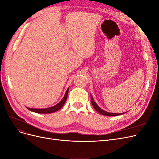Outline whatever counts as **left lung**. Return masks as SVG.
Segmentation results:
<instances>
[{"instance_id": "1", "label": "left lung", "mask_w": 159, "mask_h": 159, "mask_svg": "<svg viewBox=\"0 0 159 159\" xmlns=\"http://www.w3.org/2000/svg\"><path fill=\"white\" fill-rule=\"evenodd\" d=\"M91 103H92V104L93 105V108H94V109L96 111H98L99 113H100V114H102L103 115H105V116H118V115H122V114L125 113H111L107 112V111H105L102 109L101 108H99V107H98V105L95 103L94 101H93V99L92 96H91Z\"/></svg>"}]
</instances>
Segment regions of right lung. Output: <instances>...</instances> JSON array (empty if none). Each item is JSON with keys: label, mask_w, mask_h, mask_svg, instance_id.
<instances>
[{"label": "right lung", "mask_w": 159, "mask_h": 159, "mask_svg": "<svg viewBox=\"0 0 159 159\" xmlns=\"http://www.w3.org/2000/svg\"><path fill=\"white\" fill-rule=\"evenodd\" d=\"M68 92H69V89L67 90L66 92V94H65L63 98L62 99V100L57 103V105H54V106L49 107V108H46V109H31V108H29L27 107L29 111H31L33 112L34 113H41V114H44V113H54L56 112V111H58L59 109H60L63 105H64V103H66V100H67V95H68Z\"/></svg>", "instance_id": "1"}]
</instances>
